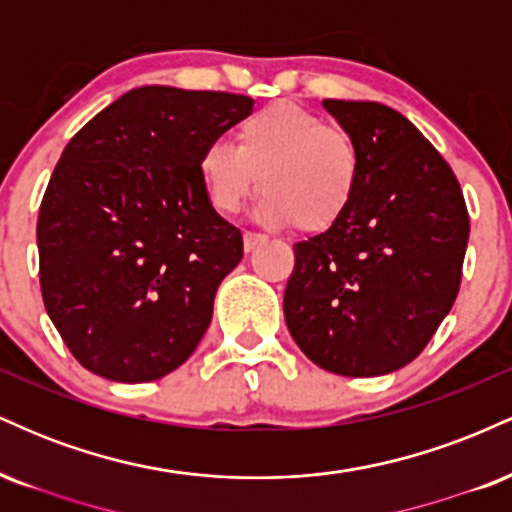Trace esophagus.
<instances>
[{"instance_id": "1", "label": "esophagus", "mask_w": 512, "mask_h": 512, "mask_svg": "<svg viewBox=\"0 0 512 512\" xmlns=\"http://www.w3.org/2000/svg\"><path fill=\"white\" fill-rule=\"evenodd\" d=\"M262 243H267V238L262 236V233H245L243 236V248H245V252H252L255 248H260Z\"/></svg>"}]
</instances>
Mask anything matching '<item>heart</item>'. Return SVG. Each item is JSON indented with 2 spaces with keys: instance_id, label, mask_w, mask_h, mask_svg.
Wrapping results in <instances>:
<instances>
[{
  "instance_id": "1",
  "label": "heart",
  "mask_w": 512,
  "mask_h": 512,
  "mask_svg": "<svg viewBox=\"0 0 512 512\" xmlns=\"http://www.w3.org/2000/svg\"><path fill=\"white\" fill-rule=\"evenodd\" d=\"M361 151L342 127L281 101L245 117L233 146L211 142L197 173L219 214H236L257 190V219L274 228L325 233L344 219L361 182Z\"/></svg>"
}]
</instances>
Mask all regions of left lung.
I'll return each mask as SVG.
<instances>
[{
    "label": "left lung",
    "mask_w": 512,
    "mask_h": 512,
    "mask_svg": "<svg viewBox=\"0 0 512 512\" xmlns=\"http://www.w3.org/2000/svg\"><path fill=\"white\" fill-rule=\"evenodd\" d=\"M361 151L337 226L293 245L284 317L310 361L346 378L395 373L424 351L460 291L464 197L443 156L375 101H322Z\"/></svg>",
    "instance_id": "obj_1"
}]
</instances>
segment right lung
Here are the masks:
<instances>
[{
    "instance_id": "right-lung-1",
    "label": "right lung",
    "mask_w": 512,
    "mask_h": 512,
    "mask_svg": "<svg viewBox=\"0 0 512 512\" xmlns=\"http://www.w3.org/2000/svg\"><path fill=\"white\" fill-rule=\"evenodd\" d=\"M250 108L236 93L132 88L62 151L38 216L40 289L91 373L149 383L202 342L243 236L211 207L197 158Z\"/></svg>"
}]
</instances>
